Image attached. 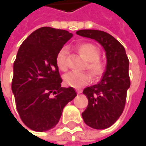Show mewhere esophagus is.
I'll use <instances>...</instances> for the list:
<instances>
[{
	"mask_svg": "<svg viewBox=\"0 0 146 146\" xmlns=\"http://www.w3.org/2000/svg\"><path fill=\"white\" fill-rule=\"evenodd\" d=\"M76 91H77V93H78V94L82 93V90H79V89H78V90H76Z\"/></svg>",
	"mask_w": 146,
	"mask_h": 146,
	"instance_id": "34e87169",
	"label": "esophagus"
}]
</instances>
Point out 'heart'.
<instances>
[{
  "instance_id": "1",
  "label": "heart",
  "mask_w": 146,
  "mask_h": 146,
  "mask_svg": "<svg viewBox=\"0 0 146 146\" xmlns=\"http://www.w3.org/2000/svg\"><path fill=\"white\" fill-rule=\"evenodd\" d=\"M78 52L85 58L87 61L86 68L90 71L95 80H98L102 78L106 71L107 64L105 61L99 59L100 51L99 48L90 43H82L78 44ZM68 49L66 48H62L56 55V63L60 70L64 71L67 68L66 57H67ZM64 82L66 86H71L73 88H82L86 86L91 82V76L88 73H80L72 71L64 74Z\"/></svg>"
}]
</instances>
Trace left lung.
Wrapping results in <instances>:
<instances>
[{
    "instance_id": "1",
    "label": "left lung",
    "mask_w": 146,
    "mask_h": 146,
    "mask_svg": "<svg viewBox=\"0 0 146 146\" xmlns=\"http://www.w3.org/2000/svg\"><path fill=\"white\" fill-rule=\"evenodd\" d=\"M77 35L96 40L106 52L107 68L100 82L83 90L88 98V106L82 114L88 126L105 129L115 123L124 109L130 86L129 60L123 45L108 33L80 30Z\"/></svg>"
}]
</instances>
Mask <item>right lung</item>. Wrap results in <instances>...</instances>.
I'll list each match as a JSON object with an SVG mask.
<instances>
[{"instance_id": "1", "label": "right lung", "mask_w": 146, "mask_h": 146, "mask_svg": "<svg viewBox=\"0 0 146 146\" xmlns=\"http://www.w3.org/2000/svg\"><path fill=\"white\" fill-rule=\"evenodd\" d=\"M73 35L44 27L24 40L13 63V91L23 122L36 132L53 128L64 108L76 97L73 87H61L56 58Z\"/></svg>"}]
</instances>
